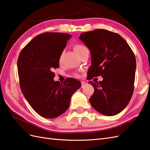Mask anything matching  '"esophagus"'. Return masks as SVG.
Wrapping results in <instances>:
<instances>
[{
    "mask_svg": "<svg viewBox=\"0 0 150 150\" xmlns=\"http://www.w3.org/2000/svg\"><path fill=\"white\" fill-rule=\"evenodd\" d=\"M85 85H86V83L85 81H81V85H82V87H83V86H85Z\"/></svg>",
    "mask_w": 150,
    "mask_h": 150,
    "instance_id": "esophagus-1",
    "label": "esophagus"
}]
</instances>
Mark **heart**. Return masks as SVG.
Listing matches in <instances>:
<instances>
[{
    "instance_id": "obj_1",
    "label": "heart",
    "mask_w": 150,
    "mask_h": 150,
    "mask_svg": "<svg viewBox=\"0 0 150 150\" xmlns=\"http://www.w3.org/2000/svg\"><path fill=\"white\" fill-rule=\"evenodd\" d=\"M74 49L76 51V52L79 54V57L82 55V54L83 53H85V52H88V49L85 45H82V44H79V43L75 44V45H74ZM62 54H63L62 53L61 54L60 57V60H61V59H62Z\"/></svg>"
}]
</instances>
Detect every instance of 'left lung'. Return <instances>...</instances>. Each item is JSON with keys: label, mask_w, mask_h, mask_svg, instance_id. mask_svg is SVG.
<instances>
[{"label": "left lung", "mask_w": 150, "mask_h": 150, "mask_svg": "<svg viewBox=\"0 0 150 150\" xmlns=\"http://www.w3.org/2000/svg\"><path fill=\"white\" fill-rule=\"evenodd\" d=\"M79 38L91 53L88 79L103 78L102 81L88 82L94 88L91 105L104 115L118 114L126 108L134 92L136 69L134 52L122 36L105 29L83 32Z\"/></svg>", "instance_id": "left-lung-1"}]
</instances>
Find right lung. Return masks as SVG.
Returning <instances> with one entry per match:
<instances>
[{
	"instance_id": "add662e5",
	"label": "right lung",
	"mask_w": 150,
	"mask_h": 150,
	"mask_svg": "<svg viewBox=\"0 0 150 150\" xmlns=\"http://www.w3.org/2000/svg\"><path fill=\"white\" fill-rule=\"evenodd\" d=\"M72 36L45 32L36 36L21 51L18 73L21 92L32 109L45 118H54L66 111L72 96L81 83L69 78L64 83L54 81V69L68 40Z\"/></svg>"
}]
</instances>
